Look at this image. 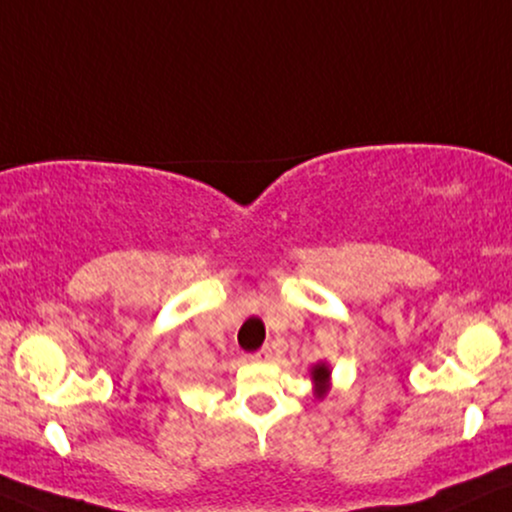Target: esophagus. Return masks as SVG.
I'll return each mask as SVG.
<instances>
[{
  "instance_id": "1",
  "label": "esophagus",
  "mask_w": 512,
  "mask_h": 512,
  "mask_svg": "<svg viewBox=\"0 0 512 512\" xmlns=\"http://www.w3.org/2000/svg\"><path fill=\"white\" fill-rule=\"evenodd\" d=\"M270 358H273V349H270V346H263L261 351H256L254 356H251V361H258V363H266V361H270Z\"/></svg>"
}]
</instances>
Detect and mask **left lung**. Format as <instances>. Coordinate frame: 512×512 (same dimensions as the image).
<instances>
[{"instance_id":"1","label":"left lung","mask_w":512,"mask_h":512,"mask_svg":"<svg viewBox=\"0 0 512 512\" xmlns=\"http://www.w3.org/2000/svg\"><path fill=\"white\" fill-rule=\"evenodd\" d=\"M311 382H313V394L315 399L323 401L327 391L332 389V368L325 361L315 363L311 368Z\"/></svg>"}]
</instances>
